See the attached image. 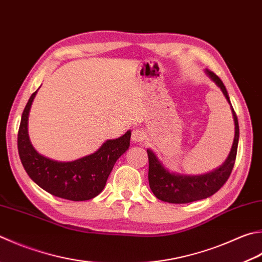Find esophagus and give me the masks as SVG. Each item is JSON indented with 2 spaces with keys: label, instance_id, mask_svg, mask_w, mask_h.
Returning <instances> with one entry per match:
<instances>
[{
  "label": "esophagus",
  "instance_id": "obj_1",
  "mask_svg": "<svg viewBox=\"0 0 262 262\" xmlns=\"http://www.w3.org/2000/svg\"><path fill=\"white\" fill-rule=\"evenodd\" d=\"M131 139L133 142H142L146 139V133L141 129H135L132 131Z\"/></svg>",
  "mask_w": 262,
  "mask_h": 262
}]
</instances>
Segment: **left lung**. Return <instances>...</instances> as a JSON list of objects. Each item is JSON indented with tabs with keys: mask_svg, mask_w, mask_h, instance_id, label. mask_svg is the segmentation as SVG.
Wrapping results in <instances>:
<instances>
[{
	"mask_svg": "<svg viewBox=\"0 0 262 262\" xmlns=\"http://www.w3.org/2000/svg\"><path fill=\"white\" fill-rule=\"evenodd\" d=\"M208 75L215 84L218 85L226 97L227 101L229 102L231 113L234 116L235 122V137L234 144L231 147L228 159L221 165L219 169L210 172L203 176H181L171 173L167 171L162 163L157 159L156 155L150 149H147L148 161H149V167H148V181L149 187L157 199L167 202L172 204H184L190 203V202L204 200L215 194L226 181L230 177L231 171L235 164L236 154H237L238 138H239V126L236 113L231 106L228 92L226 90L223 81L215 75L213 72L206 71Z\"/></svg>",
	"mask_w": 262,
	"mask_h": 262,
	"instance_id": "obj_1",
	"label": "left lung"
}]
</instances>
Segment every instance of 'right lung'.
Masks as SVG:
<instances>
[{
  "instance_id": "add662e5",
  "label": "right lung",
  "mask_w": 262,
  "mask_h": 262,
  "mask_svg": "<svg viewBox=\"0 0 262 262\" xmlns=\"http://www.w3.org/2000/svg\"><path fill=\"white\" fill-rule=\"evenodd\" d=\"M35 91L23 112L18 131V152L29 178L51 195L70 201H88L102 191L116 161L129 149L131 132L107 140L95 154L73 162H57L44 157L29 141L27 124Z\"/></svg>"
}]
</instances>
